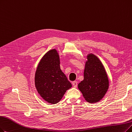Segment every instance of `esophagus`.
<instances>
[{
  "label": "esophagus",
  "instance_id": "1",
  "mask_svg": "<svg viewBox=\"0 0 132 132\" xmlns=\"http://www.w3.org/2000/svg\"><path fill=\"white\" fill-rule=\"evenodd\" d=\"M72 85L74 88H76L77 86V82L76 81H73L72 82Z\"/></svg>",
  "mask_w": 132,
  "mask_h": 132
}]
</instances>
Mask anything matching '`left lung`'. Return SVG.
<instances>
[{
  "label": "left lung",
  "mask_w": 132,
  "mask_h": 132,
  "mask_svg": "<svg viewBox=\"0 0 132 132\" xmlns=\"http://www.w3.org/2000/svg\"><path fill=\"white\" fill-rule=\"evenodd\" d=\"M84 79L78 84L84 98L90 103L100 101L106 94L109 80L106 70L98 58L93 54L87 55Z\"/></svg>",
  "instance_id": "obj_1"
}]
</instances>
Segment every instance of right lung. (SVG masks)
<instances>
[{"label":"right lung","instance_id":"obj_1","mask_svg":"<svg viewBox=\"0 0 132 132\" xmlns=\"http://www.w3.org/2000/svg\"><path fill=\"white\" fill-rule=\"evenodd\" d=\"M59 53L56 49L47 52L37 68L35 83L38 94L45 101L56 104L72 85L60 68Z\"/></svg>","mask_w":132,"mask_h":132}]
</instances>
